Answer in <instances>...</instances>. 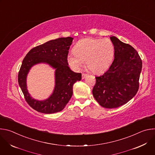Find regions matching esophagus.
<instances>
[{"label": "esophagus", "mask_w": 155, "mask_h": 155, "mask_svg": "<svg viewBox=\"0 0 155 155\" xmlns=\"http://www.w3.org/2000/svg\"><path fill=\"white\" fill-rule=\"evenodd\" d=\"M87 74H82V75H81V77H82V79H84V78H85L86 77H87Z\"/></svg>", "instance_id": "1"}]
</instances>
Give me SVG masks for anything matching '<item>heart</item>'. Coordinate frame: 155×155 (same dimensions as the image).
<instances>
[{
  "label": "heart",
  "mask_w": 155,
  "mask_h": 155,
  "mask_svg": "<svg viewBox=\"0 0 155 155\" xmlns=\"http://www.w3.org/2000/svg\"><path fill=\"white\" fill-rule=\"evenodd\" d=\"M73 53L68 56L67 61L74 71H79L84 62L94 73L106 71L111 64L115 54L112 41L108 38H84L79 40L73 48Z\"/></svg>",
  "instance_id": "1"
}]
</instances>
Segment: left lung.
<instances>
[{"instance_id":"8db88e82","label":"left lung","mask_w":155,"mask_h":155,"mask_svg":"<svg viewBox=\"0 0 155 155\" xmlns=\"http://www.w3.org/2000/svg\"><path fill=\"white\" fill-rule=\"evenodd\" d=\"M115 48L114 59L108 70L96 77L93 94L103 107H120L133 98L139 90L142 62L137 51L112 35Z\"/></svg>"}]
</instances>
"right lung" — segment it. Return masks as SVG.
<instances>
[{
    "label": "right lung",
    "instance_id": "right-lung-1",
    "mask_svg": "<svg viewBox=\"0 0 155 155\" xmlns=\"http://www.w3.org/2000/svg\"><path fill=\"white\" fill-rule=\"evenodd\" d=\"M73 39L68 37L50 40L31 49L22 62L18 74V83L26 102L38 112L51 114L61 112L72 96L74 84L81 79V74L72 71L67 61ZM39 63L48 64L55 70L54 90L45 100L33 98L27 86V77L30 70Z\"/></svg>",
    "mask_w": 155,
    "mask_h": 155
}]
</instances>
